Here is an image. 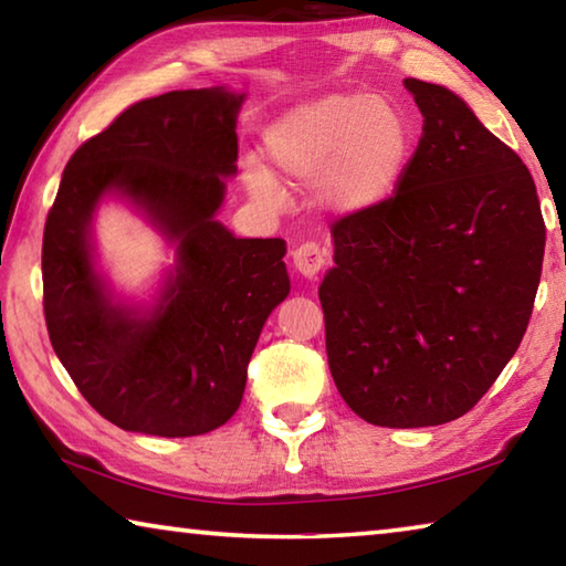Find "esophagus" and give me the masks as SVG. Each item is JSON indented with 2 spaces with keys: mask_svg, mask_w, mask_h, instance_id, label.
<instances>
[{
  "mask_svg": "<svg viewBox=\"0 0 566 566\" xmlns=\"http://www.w3.org/2000/svg\"><path fill=\"white\" fill-rule=\"evenodd\" d=\"M294 260V270L300 272L304 280H314L327 264V252L317 244V242H304L294 249L292 254Z\"/></svg>",
  "mask_w": 566,
  "mask_h": 566,
  "instance_id": "esophagus-1",
  "label": "esophagus"
}]
</instances>
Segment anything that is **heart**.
I'll list each match as a JSON object with an SVG mask.
<instances>
[{
  "label": "heart",
  "mask_w": 566,
  "mask_h": 566,
  "mask_svg": "<svg viewBox=\"0 0 566 566\" xmlns=\"http://www.w3.org/2000/svg\"><path fill=\"white\" fill-rule=\"evenodd\" d=\"M417 134L409 114L379 94L332 92L294 104L264 129V157L294 185H312L324 212L364 214L395 195ZM249 195L280 205L282 189L260 161H247Z\"/></svg>",
  "instance_id": "1"
}]
</instances>
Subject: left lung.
<instances>
[{
  "instance_id": "obj_1",
  "label": "left lung",
  "mask_w": 566,
  "mask_h": 566,
  "mask_svg": "<svg viewBox=\"0 0 566 566\" xmlns=\"http://www.w3.org/2000/svg\"><path fill=\"white\" fill-rule=\"evenodd\" d=\"M405 87L424 117L407 175L332 227L319 284L334 385L395 429L447 424L494 385L530 324L547 237L522 159L452 90Z\"/></svg>"
}]
</instances>
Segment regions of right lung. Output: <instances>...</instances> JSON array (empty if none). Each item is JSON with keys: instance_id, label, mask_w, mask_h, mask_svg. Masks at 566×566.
I'll list each match as a JSON object with an SVG mask.
<instances>
[{"instance_id": "add662e5", "label": "right lung", "mask_w": 566, "mask_h": 566, "mask_svg": "<svg viewBox=\"0 0 566 566\" xmlns=\"http://www.w3.org/2000/svg\"><path fill=\"white\" fill-rule=\"evenodd\" d=\"M244 99L207 87L137 102L64 167L42 244L46 329L82 397L124 432L197 437L232 419L264 322L290 294L284 239L234 237L217 219ZM107 198L176 252L149 301L101 270L93 219Z\"/></svg>"}]
</instances>
